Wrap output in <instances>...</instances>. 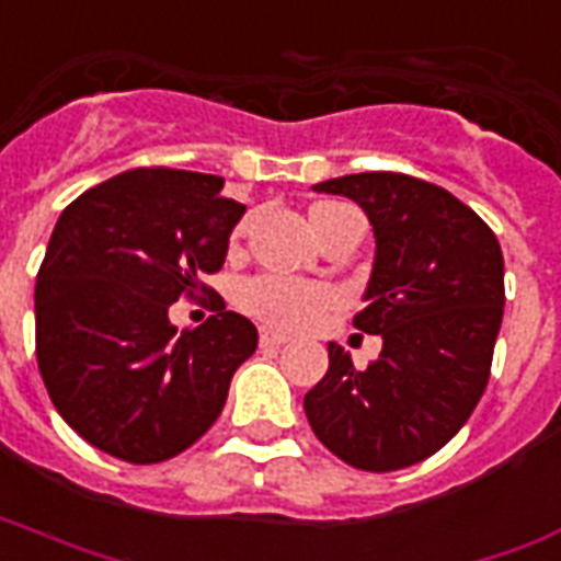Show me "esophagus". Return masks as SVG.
<instances>
[{
    "label": "esophagus",
    "mask_w": 561,
    "mask_h": 561,
    "mask_svg": "<svg viewBox=\"0 0 561 561\" xmlns=\"http://www.w3.org/2000/svg\"><path fill=\"white\" fill-rule=\"evenodd\" d=\"M286 336L284 333H275V330H268V328H263L260 330V345H263V348H280V345H286Z\"/></svg>",
    "instance_id": "1"
}]
</instances>
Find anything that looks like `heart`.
Instances as JSON below:
<instances>
[{
	"label": "heart",
	"instance_id": "b5f03b06",
	"mask_svg": "<svg viewBox=\"0 0 561 561\" xmlns=\"http://www.w3.org/2000/svg\"><path fill=\"white\" fill-rule=\"evenodd\" d=\"M340 210H345V204H312V233L319 237V233L324 231V225H328ZM237 301H240L242 310L251 312V316H257V319L268 321V324H275V328L295 330L304 328V324H310V321L333 301V295H330V289H324V286L319 284H301V280L263 275L249 280V284H242L240 293H237Z\"/></svg>",
	"mask_w": 561,
	"mask_h": 561
}]
</instances>
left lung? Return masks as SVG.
I'll return each mask as SVG.
<instances>
[{
	"mask_svg": "<svg viewBox=\"0 0 561 561\" xmlns=\"http://www.w3.org/2000/svg\"><path fill=\"white\" fill-rule=\"evenodd\" d=\"M363 207L375 263L357 324L383 340L366 368L328 342V375L304 394L312 433L363 471H398L436 454L471 419L503 321V254L457 195L398 172L312 184Z\"/></svg>",
	"mask_w": 561,
	"mask_h": 561,
	"instance_id": "obj_1",
	"label": "left lung"
}]
</instances>
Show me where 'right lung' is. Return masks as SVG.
<instances>
[{
    "mask_svg": "<svg viewBox=\"0 0 561 561\" xmlns=\"http://www.w3.org/2000/svg\"><path fill=\"white\" fill-rule=\"evenodd\" d=\"M219 175L128 169L60 213L34 286L37 366L60 419L134 466L178 457L219 419L257 328L221 310L178 330L169 307L219 272L245 207Z\"/></svg>",
    "mask_w": 561,
    "mask_h": 561,
    "instance_id": "1",
    "label": "right lung"
}]
</instances>
